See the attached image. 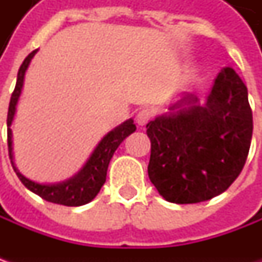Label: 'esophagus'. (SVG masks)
I'll return each mask as SVG.
<instances>
[{"label": "esophagus", "instance_id": "34e87169", "mask_svg": "<svg viewBox=\"0 0 262 262\" xmlns=\"http://www.w3.org/2000/svg\"><path fill=\"white\" fill-rule=\"evenodd\" d=\"M153 115H155V111H153V109H150V107H143V109H140V111L137 112L136 122L138 125H146L147 122L153 118Z\"/></svg>", "mask_w": 262, "mask_h": 262}]
</instances>
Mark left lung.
Segmentation results:
<instances>
[{
  "label": "left lung",
  "instance_id": "8db88e82",
  "mask_svg": "<svg viewBox=\"0 0 262 262\" xmlns=\"http://www.w3.org/2000/svg\"><path fill=\"white\" fill-rule=\"evenodd\" d=\"M181 102L196 99L185 95ZM146 128L151 141L148 178L159 194L176 204L207 201L225 192L245 166L252 138L247 86L225 67L206 105L159 116Z\"/></svg>",
  "mask_w": 262,
  "mask_h": 262
}]
</instances>
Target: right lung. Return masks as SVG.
Instances as JSON below:
<instances>
[{
	"instance_id": "add662e5",
	"label": "right lung",
	"mask_w": 262,
	"mask_h": 262,
	"mask_svg": "<svg viewBox=\"0 0 262 262\" xmlns=\"http://www.w3.org/2000/svg\"><path fill=\"white\" fill-rule=\"evenodd\" d=\"M36 51L30 52L26 56L23 64L18 70L17 74V83H15L14 92L10 99V106H8V115H7V143H8V155L11 165L14 167V172L18 176V179L21 181V184L30 189L32 192H35L39 196H42L43 200L49 203H55L61 206L77 207L87 204L89 201H92L97 192L100 191L102 185L106 181V172L109 162L114 156L115 150L119 147V144L125 140L129 134H133L136 131V125L133 119H128L124 124L116 126L114 131H111L103 140L99 143V146L96 147L93 155L87 160L84 167L77 173L74 178L68 179L62 184H54V185H42V184H36L33 181L27 179L23 176L14 166L13 162V147H11V122L15 114V105L18 100V96L21 93V87H23V80H25V73L27 67L30 64L32 58L35 56Z\"/></svg>"
}]
</instances>
